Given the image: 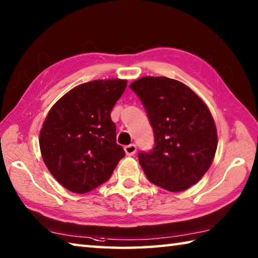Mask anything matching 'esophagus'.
I'll return each mask as SVG.
<instances>
[{
  "label": "esophagus",
  "mask_w": 258,
  "mask_h": 258,
  "mask_svg": "<svg viewBox=\"0 0 258 258\" xmlns=\"http://www.w3.org/2000/svg\"><path fill=\"white\" fill-rule=\"evenodd\" d=\"M124 150L127 156H133L135 154V151H137V146H135L134 143H131V145L124 147Z\"/></svg>",
  "instance_id": "obj_1"
}]
</instances>
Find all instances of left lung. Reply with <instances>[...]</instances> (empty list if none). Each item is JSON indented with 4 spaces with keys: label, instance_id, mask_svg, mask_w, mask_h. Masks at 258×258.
Here are the masks:
<instances>
[{
    "label": "left lung",
    "instance_id": "1",
    "mask_svg": "<svg viewBox=\"0 0 258 258\" xmlns=\"http://www.w3.org/2000/svg\"><path fill=\"white\" fill-rule=\"evenodd\" d=\"M130 87L154 131V148L138 156L148 180L172 192L196 184L217 148L215 123L206 104L183 83L167 77H142Z\"/></svg>",
    "mask_w": 258,
    "mask_h": 258
}]
</instances>
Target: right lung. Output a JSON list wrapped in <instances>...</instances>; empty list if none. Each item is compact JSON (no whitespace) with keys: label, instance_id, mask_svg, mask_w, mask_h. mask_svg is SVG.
Listing matches in <instances>:
<instances>
[{"label":"right lung","instance_id":"add662e5","mask_svg":"<svg viewBox=\"0 0 258 258\" xmlns=\"http://www.w3.org/2000/svg\"><path fill=\"white\" fill-rule=\"evenodd\" d=\"M123 80L92 81L64 94L47 113L40 147L47 169L61 185L86 194L107 182L125 156L116 143L113 106L124 93Z\"/></svg>","mask_w":258,"mask_h":258}]
</instances>
